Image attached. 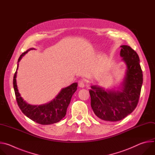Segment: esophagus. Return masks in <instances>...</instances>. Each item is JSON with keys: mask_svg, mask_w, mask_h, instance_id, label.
I'll use <instances>...</instances> for the list:
<instances>
[{"mask_svg": "<svg viewBox=\"0 0 155 155\" xmlns=\"http://www.w3.org/2000/svg\"><path fill=\"white\" fill-rule=\"evenodd\" d=\"M78 86L80 87H84V86H85V80L84 79L80 80L78 81Z\"/></svg>", "mask_w": 155, "mask_h": 155, "instance_id": "obj_1", "label": "esophagus"}]
</instances>
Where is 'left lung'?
I'll use <instances>...</instances> for the list:
<instances>
[{"instance_id": "1", "label": "left lung", "mask_w": 155, "mask_h": 155, "mask_svg": "<svg viewBox=\"0 0 155 155\" xmlns=\"http://www.w3.org/2000/svg\"><path fill=\"white\" fill-rule=\"evenodd\" d=\"M120 56L126 65L123 81L117 90H105L91 85V105L95 115L108 121H120L137 107L143 83V74L137 53L129 46L121 45Z\"/></svg>"}]
</instances>
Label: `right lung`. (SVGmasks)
Returning <instances> with one entry per match:
<instances>
[{
	"label": "right lung",
	"instance_id": "right-lung-1",
	"mask_svg": "<svg viewBox=\"0 0 155 155\" xmlns=\"http://www.w3.org/2000/svg\"><path fill=\"white\" fill-rule=\"evenodd\" d=\"M31 50L34 48H30L22 54L18 59V63L26 53ZM18 64L13 77V87L18 105L22 112L32 121L43 125L51 124L61 121L66 115L71 98L77 90L78 83H74L68 87L62 88L57 96L48 103L39 105H31L24 101L18 90L16 78Z\"/></svg>",
	"mask_w": 155,
	"mask_h": 155
}]
</instances>
